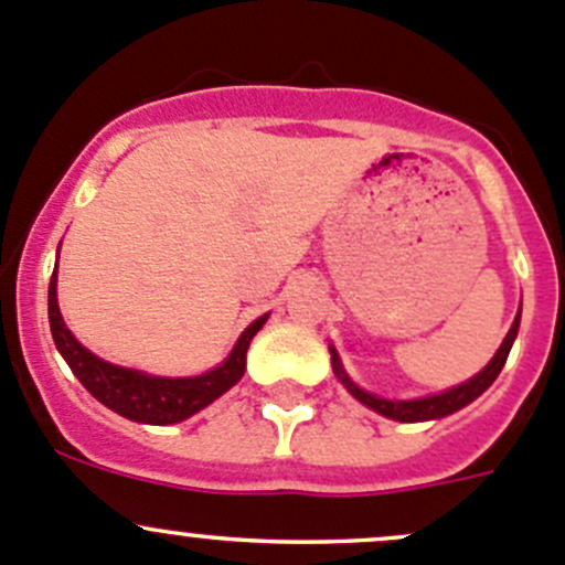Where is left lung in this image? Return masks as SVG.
I'll return each mask as SVG.
<instances>
[{
    "label": "left lung",
    "mask_w": 565,
    "mask_h": 565,
    "mask_svg": "<svg viewBox=\"0 0 565 565\" xmlns=\"http://www.w3.org/2000/svg\"><path fill=\"white\" fill-rule=\"evenodd\" d=\"M516 332H519V312H516V318H513V323H511V329H508L502 345L497 349V354L491 356V362L478 373V376H472L470 382L459 384V387H454V390H445V393H439V395H428V398H415V401H387V398H379V395H373V393H365V390L356 387V384L349 379V373L343 371L338 351H334L332 345H329V351H332L334 376L343 382V387L349 390V393L354 395L360 404H365L367 409L379 412V415L390 417V420L423 423V420H437V417L454 415V412L465 409L467 404H472L478 395H483L486 390L494 384V379L500 376L502 365H505V360H508V351H511L513 340H516Z\"/></svg>",
    "instance_id": "obj_1"
}]
</instances>
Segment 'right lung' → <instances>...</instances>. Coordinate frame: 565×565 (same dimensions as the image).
<instances>
[{"label": "right lung", "mask_w": 565, "mask_h": 565, "mask_svg": "<svg viewBox=\"0 0 565 565\" xmlns=\"http://www.w3.org/2000/svg\"><path fill=\"white\" fill-rule=\"evenodd\" d=\"M266 318L260 316L258 321L249 323L242 332V338L233 345L231 356L214 371L200 373V376L189 379H167V376H150V373L131 371V367L111 365L87 351L79 340L71 334L65 327L63 312L57 305V266H54L52 282H49V323H52V338L63 360L74 371L87 387L93 398L109 406L117 415L128 417L134 423H148V426H170V423H181L192 417L194 412L205 409L211 401L225 395L238 379L244 376L247 367V349L249 340L258 334Z\"/></svg>", "instance_id": "right-lung-1"}]
</instances>
